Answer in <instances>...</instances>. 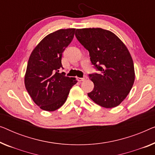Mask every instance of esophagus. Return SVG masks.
<instances>
[{
    "label": "esophagus",
    "instance_id": "1",
    "mask_svg": "<svg viewBox=\"0 0 155 155\" xmlns=\"http://www.w3.org/2000/svg\"><path fill=\"white\" fill-rule=\"evenodd\" d=\"M87 78V77H85V78H78V81L81 82V81H84V80H86Z\"/></svg>",
    "mask_w": 155,
    "mask_h": 155
}]
</instances>
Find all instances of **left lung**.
Segmentation results:
<instances>
[{
	"mask_svg": "<svg viewBox=\"0 0 155 155\" xmlns=\"http://www.w3.org/2000/svg\"><path fill=\"white\" fill-rule=\"evenodd\" d=\"M75 36L99 71V74L89 75L94 87L87 95L104 107L117 106L130 92L135 80L134 62L126 45L113 32L101 28L76 29Z\"/></svg>",
	"mask_w": 155,
	"mask_h": 155,
	"instance_id": "1",
	"label": "left lung"
}]
</instances>
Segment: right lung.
<instances>
[{
    "label": "right lung",
    "instance_id": "add662e5",
    "mask_svg": "<svg viewBox=\"0 0 155 155\" xmlns=\"http://www.w3.org/2000/svg\"><path fill=\"white\" fill-rule=\"evenodd\" d=\"M75 28L59 29L44 38L29 57L24 77L26 90L42 110L54 111L67 99L77 80L60 73L62 54L72 41Z\"/></svg>",
    "mask_w": 155,
    "mask_h": 155
}]
</instances>
